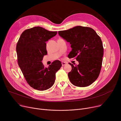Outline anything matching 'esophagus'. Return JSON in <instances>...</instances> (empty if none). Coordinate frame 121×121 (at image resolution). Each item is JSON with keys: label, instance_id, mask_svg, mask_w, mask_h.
Returning a JSON list of instances; mask_svg holds the SVG:
<instances>
[{"label": "esophagus", "instance_id": "1", "mask_svg": "<svg viewBox=\"0 0 121 121\" xmlns=\"http://www.w3.org/2000/svg\"><path fill=\"white\" fill-rule=\"evenodd\" d=\"M66 65V63L65 62H62V66H64Z\"/></svg>", "mask_w": 121, "mask_h": 121}]
</instances>
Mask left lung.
Instances as JSON below:
<instances>
[{
  "label": "left lung",
  "instance_id": "obj_1",
  "mask_svg": "<svg viewBox=\"0 0 121 121\" xmlns=\"http://www.w3.org/2000/svg\"><path fill=\"white\" fill-rule=\"evenodd\" d=\"M59 35L71 44L72 48L69 58H75L79 64L68 73L69 78L74 86H89L99 74L103 62L104 48L99 36L93 29L77 26L67 30L58 31Z\"/></svg>",
  "mask_w": 121,
  "mask_h": 121
}]
</instances>
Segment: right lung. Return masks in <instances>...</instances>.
<instances>
[{"mask_svg": "<svg viewBox=\"0 0 121 121\" xmlns=\"http://www.w3.org/2000/svg\"><path fill=\"white\" fill-rule=\"evenodd\" d=\"M40 26L24 31L16 47L19 67L28 84L39 91L52 87L55 74L62 66L59 60L53 61L48 68H44L42 60L47 54L46 42L57 34Z\"/></svg>", "mask_w": 121, "mask_h": 121, "instance_id": "right-lung-1", "label": "right lung"}]
</instances>
